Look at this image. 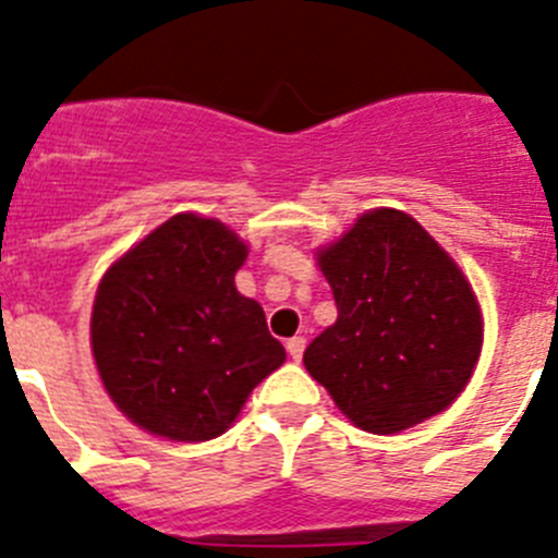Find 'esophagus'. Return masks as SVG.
<instances>
[{
	"instance_id": "obj_1",
	"label": "esophagus",
	"mask_w": 558,
	"mask_h": 558,
	"mask_svg": "<svg viewBox=\"0 0 558 558\" xmlns=\"http://www.w3.org/2000/svg\"><path fill=\"white\" fill-rule=\"evenodd\" d=\"M304 349H306V340H304V337H290V340H288V354H290V360L299 362L301 356H304Z\"/></svg>"
}]
</instances>
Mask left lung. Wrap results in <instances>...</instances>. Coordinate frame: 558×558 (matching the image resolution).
I'll return each mask as SVG.
<instances>
[{"label": "left lung", "instance_id": "1", "mask_svg": "<svg viewBox=\"0 0 558 558\" xmlns=\"http://www.w3.org/2000/svg\"><path fill=\"white\" fill-rule=\"evenodd\" d=\"M337 320L304 365L362 432L398 434L451 407L482 354L484 320L448 252L401 209H371L318 252Z\"/></svg>", "mask_w": 558, "mask_h": 558}]
</instances>
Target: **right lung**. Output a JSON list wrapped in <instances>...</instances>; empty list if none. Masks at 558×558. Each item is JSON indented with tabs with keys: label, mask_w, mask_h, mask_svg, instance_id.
Wrapping results in <instances>:
<instances>
[{
	"label": "right lung",
	"mask_w": 558,
	"mask_h": 558,
	"mask_svg": "<svg viewBox=\"0 0 558 558\" xmlns=\"http://www.w3.org/2000/svg\"><path fill=\"white\" fill-rule=\"evenodd\" d=\"M243 240L179 213L107 268L90 315L101 385L135 426L204 442L284 362L263 306L234 288Z\"/></svg>",
	"instance_id": "right-lung-1"
}]
</instances>
